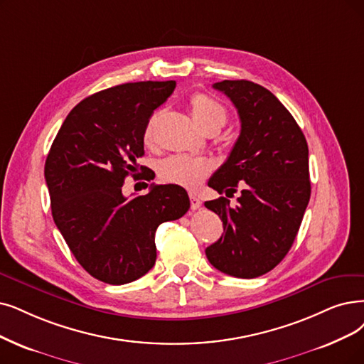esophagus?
<instances>
[{
	"label": "esophagus",
	"instance_id": "1",
	"mask_svg": "<svg viewBox=\"0 0 364 364\" xmlns=\"http://www.w3.org/2000/svg\"><path fill=\"white\" fill-rule=\"evenodd\" d=\"M190 200H191V209L193 210H197V209H200V206H201V201H200V198L196 196V194H190Z\"/></svg>",
	"mask_w": 364,
	"mask_h": 364
}]
</instances>
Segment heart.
I'll return each instance as SVG.
<instances>
[{
  "mask_svg": "<svg viewBox=\"0 0 364 364\" xmlns=\"http://www.w3.org/2000/svg\"><path fill=\"white\" fill-rule=\"evenodd\" d=\"M190 110H191L194 122L198 125V128L203 133L210 132V129L220 132L227 122L225 107L221 103H218L216 100L205 94H196L191 97ZM156 121H158V114L152 116L146 128H144V133H143L144 143L148 144L152 143ZM209 173H210V164L206 161V159L185 156V155L170 156L164 159V161L159 163L158 166L159 179L167 183L190 188V190H196L197 186H200Z\"/></svg>",
  "mask_w": 364,
  "mask_h": 364,
  "instance_id": "b5f03b06",
  "label": "heart"
}]
</instances>
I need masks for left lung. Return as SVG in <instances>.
<instances>
[{"label": "left lung", "mask_w": 364, "mask_h": 364, "mask_svg": "<svg viewBox=\"0 0 364 364\" xmlns=\"http://www.w3.org/2000/svg\"><path fill=\"white\" fill-rule=\"evenodd\" d=\"M213 88L237 109L240 134L209 186L227 197L237 183L243 190L236 208L225 197L205 203L224 225L206 257L223 273L251 279L278 266L297 236L311 197L308 143L293 114L261 85L223 80Z\"/></svg>", "instance_id": "obj_1"}]
</instances>
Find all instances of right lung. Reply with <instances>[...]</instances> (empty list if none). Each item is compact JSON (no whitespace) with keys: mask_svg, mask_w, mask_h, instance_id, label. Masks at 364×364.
Returning a JSON list of instances; mask_svg holds the SVG:
<instances>
[{"mask_svg":"<svg viewBox=\"0 0 364 364\" xmlns=\"http://www.w3.org/2000/svg\"><path fill=\"white\" fill-rule=\"evenodd\" d=\"M174 88V80H148L100 91L68 113L50 146L45 179L53 221L79 264L101 282L122 285L146 274L158 225L190 209L179 185L122 194L128 174L137 176L144 128Z\"/></svg>","mask_w":364,"mask_h":364,"instance_id":"1","label":"right lung"}]
</instances>
